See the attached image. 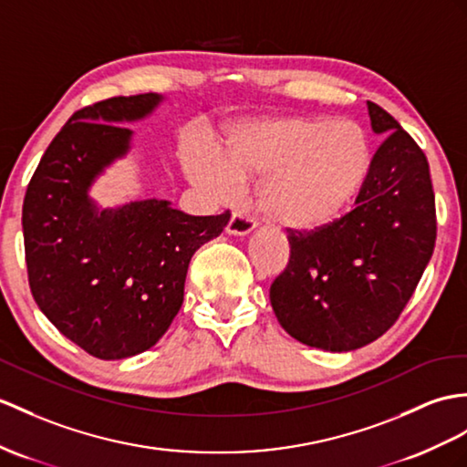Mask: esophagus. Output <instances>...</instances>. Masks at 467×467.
Returning <instances> with one entry per match:
<instances>
[{
  "instance_id": "1",
  "label": "esophagus",
  "mask_w": 467,
  "mask_h": 467,
  "mask_svg": "<svg viewBox=\"0 0 467 467\" xmlns=\"http://www.w3.org/2000/svg\"><path fill=\"white\" fill-rule=\"evenodd\" d=\"M255 227V220L245 210H235L227 222L225 232L232 235H247Z\"/></svg>"
}]
</instances>
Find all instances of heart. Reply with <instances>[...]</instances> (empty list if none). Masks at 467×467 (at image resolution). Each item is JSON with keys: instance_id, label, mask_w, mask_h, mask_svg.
<instances>
[{"instance_id": "heart-1", "label": "heart", "mask_w": 467, "mask_h": 467, "mask_svg": "<svg viewBox=\"0 0 467 467\" xmlns=\"http://www.w3.org/2000/svg\"><path fill=\"white\" fill-rule=\"evenodd\" d=\"M370 164V136L358 120L277 117L237 124L223 158H194L188 172L215 196L234 194L240 180L264 178L259 208L269 220L317 230L350 208Z\"/></svg>"}]
</instances>
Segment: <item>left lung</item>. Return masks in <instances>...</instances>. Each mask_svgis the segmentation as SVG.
<instances>
[{
  "label": "left lung",
  "mask_w": 467,
  "mask_h": 467,
  "mask_svg": "<svg viewBox=\"0 0 467 467\" xmlns=\"http://www.w3.org/2000/svg\"><path fill=\"white\" fill-rule=\"evenodd\" d=\"M372 130L386 134L355 208L311 232L287 230L289 261L271 283L279 325L299 343L345 352L396 323L434 254L430 166L410 134L368 100Z\"/></svg>",
  "instance_id": "left-lung-1"
}]
</instances>
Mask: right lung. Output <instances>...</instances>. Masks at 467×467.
Segmentation results:
<instances>
[{"mask_svg": "<svg viewBox=\"0 0 467 467\" xmlns=\"http://www.w3.org/2000/svg\"><path fill=\"white\" fill-rule=\"evenodd\" d=\"M156 93L112 97L77 110L51 140L24 200L29 287L43 315L77 347L119 360L154 347L184 301L192 255L230 222L188 215L166 200L102 210L88 198L95 178L130 148Z\"/></svg>", "mask_w": 467, "mask_h": 467, "instance_id": "obj_1", "label": "right lung"}]
</instances>
